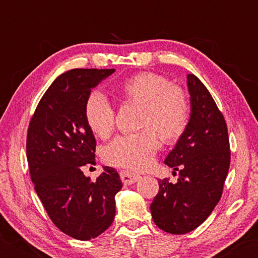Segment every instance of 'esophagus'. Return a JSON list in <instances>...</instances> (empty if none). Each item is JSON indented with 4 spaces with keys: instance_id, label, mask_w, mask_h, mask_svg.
<instances>
[{
    "instance_id": "obj_1",
    "label": "esophagus",
    "mask_w": 258,
    "mask_h": 258,
    "mask_svg": "<svg viewBox=\"0 0 258 258\" xmlns=\"http://www.w3.org/2000/svg\"><path fill=\"white\" fill-rule=\"evenodd\" d=\"M120 177L125 184H133V183H136L139 178H141L139 174L128 172V171H121Z\"/></svg>"
}]
</instances>
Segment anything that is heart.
I'll list each match as a JSON object with an SVG mask.
<instances>
[{"label": "heart", "instance_id": "b5f03b06", "mask_svg": "<svg viewBox=\"0 0 258 258\" xmlns=\"http://www.w3.org/2000/svg\"><path fill=\"white\" fill-rule=\"evenodd\" d=\"M126 100L143 105L138 133L119 136L103 150L109 165L141 171L150 166L159 149V137L174 141L182 135L189 120V103L184 92L173 87L164 76L143 73L126 80L121 86ZM85 120L96 136L108 138L114 131L115 111L102 92L94 91L85 103Z\"/></svg>", "mask_w": 258, "mask_h": 258}]
</instances>
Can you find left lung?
<instances>
[{
    "instance_id": "1",
    "label": "left lung",
    "mask_w": 258,
    "mask_h": 258,
    "mask_svg": "<svg viewBox=\"0 0 258 258\" xmlns=\"http://www.w3.org/2000/svg\"><path fill=\"white\" fill-rule=\"evenodd\" d=\"M190 115L165 164L178 171L177 183L159 180L150 211L160 229L171 234L194 230L221 199L230 164L229 139L223 115L197 76L186 75Z\"/></svg>"
}]
</instances>
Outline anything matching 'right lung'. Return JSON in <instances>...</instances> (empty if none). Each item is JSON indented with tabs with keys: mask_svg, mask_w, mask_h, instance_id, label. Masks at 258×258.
<instances>
[{
	"mask_svg": "<svg viewBox=\"0 0 258 258\" xmlns=\"http://www.w3.org/2000/svg\"><path fill=\"white\" fill-rule=\"evenodd\" d=\"M115 69H74L53 81L38 103L26 139L35 190L53 223L78 240L105 232L115 217V195L122 188L115 168L91 180L81 171L96 165V138L85 120L91 90Z\"/></svg>",
	"mask_w": 258,
	"mask_h": 258,
	"instance_id": "right-lung-1",
	"label": "right lung"
}]
</instances>
